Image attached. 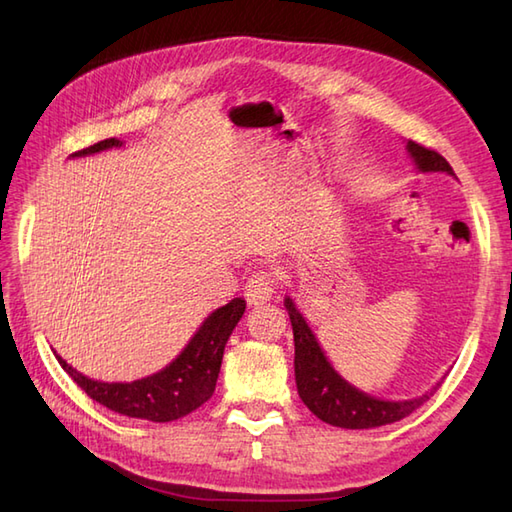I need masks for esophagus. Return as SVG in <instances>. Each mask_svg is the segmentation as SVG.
I'll return each instance as SVG.
<instances>
[{"label":"esophagus","instance_id":"1","mask_svg":"<svg viewBox=\"0 0 512 512\" xmlns=\"http://www.w3.org/2000/svg\"><path fill=\"white\" fill-rule=\"evenodd\" d=\"M275 290H277V284H275L273 275L266 273V270H259V273H255L246 281L244 297L250 306H262V303L273 299Z\"/></svg>","mask_w":512,"mask_h":512}]
</instances>
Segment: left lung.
Returning <instances> with one entry per match:
<instances>
[{
  "instance_id": "left-lung-1",
  "label": "left lung",
  "mask_w": 512,
  "mask_h": 512,
  "mask_svg": "<svg viewBox=\"0 0 512 512\" xmlns=\"http://www.w3.org/2000/svg\"><path fill=\"white\" fill-rule=\"evenodd\" d=\"M409 156L416 162V167L427 171H444L455 176L451 165L444 160L438 151L422 147L409 140L407 143ZM284 306L292 323V334H295V380L297 391L314 416L319 420L341 429H374L383 424L398 422L407 418L411 411H416L424 400H429L433 391H427L420 398L411 400H380L365 394L347 383L325 358L317 336L308 328L303 314L295 308V301L286 297ZM440 385V383H438ZM438 385L433 389H438Z\"/></svg>"
}]
</instances>
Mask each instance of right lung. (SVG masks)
<instances>
[{
    "instance_id": "right-lung-1",
    "label": "right lung",
    "mask_w": 512,
    "mask_h": 512,
    "mask_svg": "<svg viewBox=\"0 0 512 512\" xmlns=\"http://www.w3.org/2000/svg\"><path fill=\"white\" fill-rule=\"evenodd\" d=\"M121 145L123 140L107 138L92 147L74 151L72 158L90 156L96 151ZM244 310L246 301L242 297L217 308L204 319L200 330L193 334V339L178 354L176 361H171L156 374L134 380V383H103V380H94L76 372L59 354L57 361L74 383L92 400L101 402L103 407L129 418L171 422L187 416V413L195 411L213 396L226 341L233 334L237 321L242 319Z\"/></svg>"
}]
</instances>
